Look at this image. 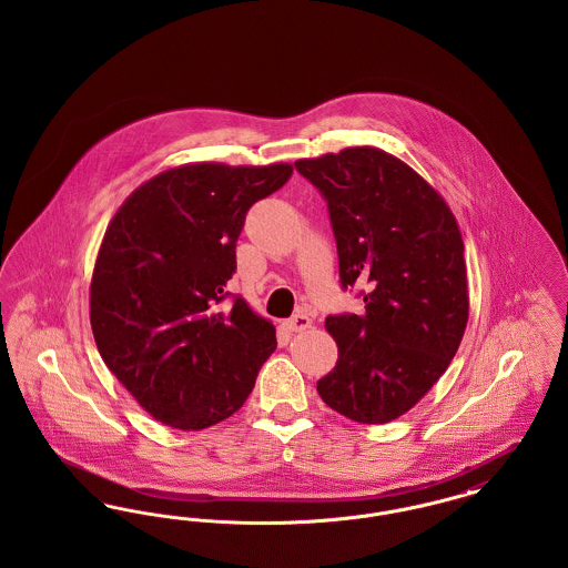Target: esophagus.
<instances>
[{
  "label": "esophagus",
  "mask_w": 568,
  "mask_h": 568,
  "mask_svg": "<svg viewBox=\"0 0 568 568\" xmlns=\"http://www.w3.org/2000/svg\"><path fill=\"white\" fill-rule=\"evenodd\" d=\"M283 327H285L287 332H302V329L311 327V317H308L306 313H297L294 317L285 320V322H283Z\"/></svg>",
  "instance_id": "34e87169"
}]
</instances>
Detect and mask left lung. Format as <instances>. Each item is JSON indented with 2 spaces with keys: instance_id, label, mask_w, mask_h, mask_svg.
I'll return each mask as SVG.
<instances>
[{
  "instance_id": "obj_1",
  "label": "left lung",
  "mask_w": 568,
  "mask_h": 568,
  "mask_svg": "<svg viewBox=\"0 0 568 568\" xmlns=\"http://www.w3.org/2000/svg\"><path fill=\"white\" fill-rule=\"evenodd\" d=\"M294 165L327 204L341 287L364 297L359 315L325 320L338 362L317 392L357 424H387L447 371L466 329L456 216L417 172L373 146Z\"/></svg>"
}]
</instances>
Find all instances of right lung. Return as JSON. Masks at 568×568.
Segmentation results:
<instances>
[{
	"label": "right lung",
	"instance_id": "1",
	"mask_svg": "<svg viewBox=\"0 0 568 568\" xmlns=\"http://www.w3.org/2000/svg\"><path fill=\"white\" fill-rule=\"evenodd\" d=\"M292 172L287 163L181 165L138 187L110 221L91 329L110 373L165 426L204 430L236 413L276 349L274 325L225 283L248 209Z\"/></svg>",
	"mask_w": 568,
	"mask_h": 568
}]
</instances>
